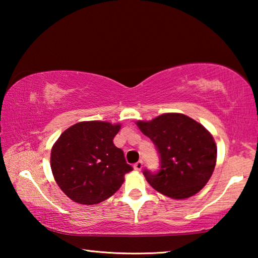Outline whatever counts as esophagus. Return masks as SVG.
<instances>
[{
	"label": "esophagus",
	"instance_id": "esophagus-1",
	"mask_svg": "<svg viewBox=\"0 0 258 258\" xmlns=\"http://www.w3.org/2000/svg\"><path fill=\"white\" fill-rule=\"evenodd\" d=\"M142 166H143V161L142 160H139V161H137V163L134 164V169H137V171H141Z\"/></svg>",
	"mask_w": 258,
	"mask_h": 258
}]
</instances>
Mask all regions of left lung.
I'll return each instance as SVG.
<instances>
[{
  "label": "left lung",
  "instance_id": "1",
  "mask_svg": "<svg viewBox=\"0 0 258 258\" xmlns=\"http://www.w3.org/2000/svg\"><path fill=\"white\" fill-rule=\"evenodd\" d=\"M137 125L159 154V171H143L155 190L173 199H185L206 185L215 168L217 148L202 124L183 113L167 112Z\"/></svg>",
  "mask_w": 258,
  "mask_h": 258
}]
</instances>
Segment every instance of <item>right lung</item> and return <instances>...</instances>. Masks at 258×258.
Returning a JSON list of instances; mask_svg holds the SVG:
<instances>
[{"mask_svg": "<svg viewBox=\"0 0 258 258\" xmlns=\"http://www.w3.org/2000/svg\"><path fill=\"white\" fill-rule=\"evenodd\" d=\"M119 124L80 121L60 135L51 150V169L56 184L73 202L95 205L119 189L133 167L113 145Z\"/></svg>", "mask_w": 258, "mask_h": 258, "instance_id": "1", "label": "right lung"}]
</instances>
